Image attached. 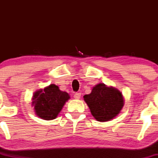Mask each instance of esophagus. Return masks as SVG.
I'll return each instance as SVG.
<instances>
[{
  "instance_id": "1",
  "label": "esophagus",
  "mask_w": 158,
  "mask_h": 158,
  "mask_svg": "<svg viewBox=\"0 0 158 158\" xmlns=\"http://www.w3.org/2000/svg\"><path fill=\"white\" fill-rule=\"evenodd\" d=\"M73 97L76 99H79L81 97V93H76L75 94H74Z\"/></svg>"
}]
</instances>
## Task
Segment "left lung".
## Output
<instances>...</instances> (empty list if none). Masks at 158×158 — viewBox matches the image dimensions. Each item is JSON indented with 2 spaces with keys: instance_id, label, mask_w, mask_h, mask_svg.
<instances>
[{
  "instance_id": "1",
  "label": "left lung",
  "mask_w": 158,
  "mask_h": 158,
  "mask_svg": "<svg viewBox=\"0 0 158 158\" xmlns=\"http://www.w3.org/2000/svg\"><path fill=\"white\" fill-rule=\"evenodd\" d=\"M84 100L93 117L99 122H107L115 118L124 106V97L117 88L99 83L86 94Z\"/></svg>"
}]
</instances>
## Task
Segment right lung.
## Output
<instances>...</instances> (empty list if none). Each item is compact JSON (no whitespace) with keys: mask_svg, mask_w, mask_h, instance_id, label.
I'll list each match as a JSON object with an SVG mask.
<instances>
[{"mask_svg":"<svg viewBox=\"0 0 158 158\" xmlns=\"http://www.w3.org/2000/svg\"><path fill=\"white\" fill-rule=\"evenodd\" d=\"M70 99L67 92L61 91L57 85L51 84L44 89L35 91L32 98V106L35 114L44 120L56 119Z\"/></svg>","mask_w":158,"mask_h":158,"instance_id":"right-lung-1","label":"right lung"}]
</instances>
